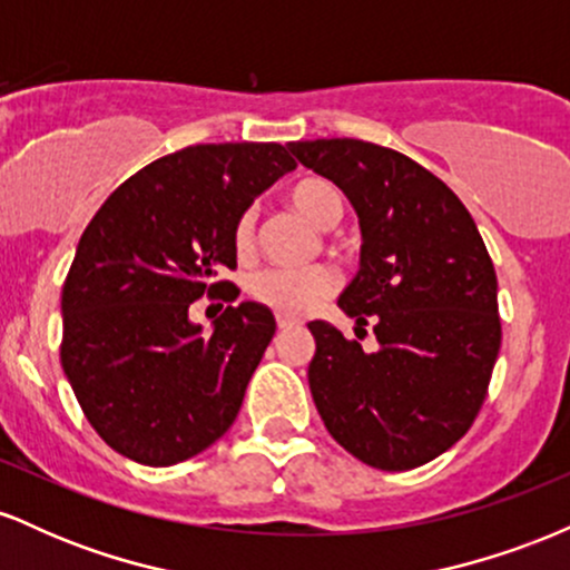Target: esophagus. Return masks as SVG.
Masks as SVG:
<instances>
[{"mask_svg": "<svg viewBox=\"0 0 570 570\" xmlns=\"http://www.w3.org/2000/svg\"><path fill=\"white\" fill-rule=\"evenodd\" d=\"M276 324H278V330L284 332V330H292V324H294V322H289V318H284V316H278V318H276Z\"/></svg>", "mask_w": 570, "mask_h": 570, "instance_id": "1", "label": "esophagus"}]
</instances>
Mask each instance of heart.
I'll use <instances>...</instances> for the list:
<instances>
[{"label":"heart","instance_id":"heart-1","mask_svg":"<svg viewBox=\"0 0 570 570\" xmlns=\"http://www.w3.org/2000/svg\"><path fill=\"white\" fill-rule=\"evenodd\" d=\"M289 203L297 214H303L307 222L318 227L335 225L343 214V198H340L337 187L326 179L297 181L289 189ZM233 246L235 252L244 257L254 246V214L244 212L235 219L233 227ZM337 289V276L332 267L316 265L303 267V271H286V267H265V271L254 273L248 281V292L254 299L273 307L281 316H305L318 303H324L332 292Z\"/></svg>","mask_w":570,"mask_h":570}]
</instances>
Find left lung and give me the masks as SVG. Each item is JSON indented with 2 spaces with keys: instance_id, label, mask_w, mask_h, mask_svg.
Masks as SVG:
<instances>
[{
  "instance_id": "8db88e82",
  "label": "left lung",
  "mask_w": 570,
  "mask_h": 570,
  "mask_svg": "<svg viewBox=\"0 0 570 570\" xmlns=\"http://www.w3.org/2000/svg\"><path fill=\"white\" fill-rule=\"evenodd\" d=\"M358 214L362 265L337 305L372 322L377 351L311 322L307 367L326 431L383 472L434 461L472 429L501 348L499 281L458 195L396 149L362 139L292 141Z\"/></svg>"
}]
</instances>
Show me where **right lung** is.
<instances>
[{
    "label": "right lung",
    "instance_id": "add662e5",
    "mask_svg": "<svg viewBox=\"0 0 570 570\" xmlns=\"http://www.w3.org/2000/svg\"><path fill=\"white\" fill-rule=\"evenodd\" d=\"M292 168L276 141L195 144L122 181L85 227L61 292V367L120 455L174 466L233 426L276 318L227 305L203 335L189 305L238 297L217 281L235 271V219Z\"/></svg>",
    "mask_w": 570,
    "mask_h": 570
}]
</instances>
